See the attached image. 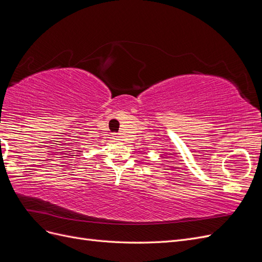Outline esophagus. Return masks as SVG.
<instances>
[{
  "mask_svg": "<svg viewBox=\"0 0 262 262\" xmlns=\"http://www.w3.org/2000/svg\"><path fill=\"white\" fill-rule=\"evenodd\" d=\"M113 139L115 140V141H120L121 139H120V137H119V134H114L113 136Z\"/></svg>",
  "mask_w": 262,
  "mask_h": 262,
  "instance_id": "obj_1",
  "label": "esophagus"
}]
</instances>
